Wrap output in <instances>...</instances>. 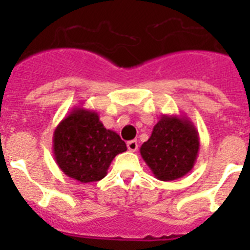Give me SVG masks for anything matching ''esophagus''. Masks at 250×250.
<instances>
[{
	"mask_svg": "<svg viewBox=\"0 0 250 250\" xmlns=\"http://www.w3.org/2000/svg\"><path fill=\"white\" fill-rule=\"evenodd\" d=\"M127 149H129V151H136L138 150V141L136 140H130L127 141Z\"/></svg>",
	"mask_w": 250,
	"mask_h": 250,
	"instance_id": "esophagus-1",
	"label": "esophagus"
}]
</instances>
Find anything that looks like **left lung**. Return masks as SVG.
Wrapping results in <instances>:
<instances>
[{
	"label": "left lung",
	"instance_id": "left-lung-1",
	"mask_svg": "<svg viewBox=\"0 0 250 250\" xmlns=\"http://www.w3.org/2000/svg\"><path fill=\"white\" fill-rule=\"evenodd\" d=\"M199 146L198 130L187 116L163 115L140 154L156 179L171 182L193 169Z\"/></svg>",
	"mask_w": 250,
	"mask_h": 250
}]
</instances>
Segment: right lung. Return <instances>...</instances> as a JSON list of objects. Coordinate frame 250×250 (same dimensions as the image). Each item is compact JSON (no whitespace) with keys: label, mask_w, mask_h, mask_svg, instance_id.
<instances>
[{"label":"right lung","mask_w":250,"mask_h":250,"mask_svg":"<svg viewBox=\"0 0 250 250\" xmlns=\"http://www.w3.org/2000/svg\"><path fill=\"white\" fill-rule=\"evenodd\" d=\"M52 151L65 175L91 183L105 178L115 156L126 151V144L104 126L98 112L75 106L55 129Z\"/></svg>","instance_id":"add662e5"}]
</instances>
